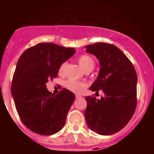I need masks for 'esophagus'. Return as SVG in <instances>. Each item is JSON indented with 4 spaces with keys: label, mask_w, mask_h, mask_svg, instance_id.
<instances>
[{
    "label": "esophagus",
    "mask_w": 154,
    "mask_h": 154,
    "mask_svg": "<svg viewBox=\"0 0 154 154\" xmlns=\"http://www.w3.org/2000/svg\"><path fill=\"white\" fill-rule=\"evenodd\" d=\"M75 97H76V98H81V95H76Z\"/></svg>",
    "instance_id": "34e87169"
}]
</instances>
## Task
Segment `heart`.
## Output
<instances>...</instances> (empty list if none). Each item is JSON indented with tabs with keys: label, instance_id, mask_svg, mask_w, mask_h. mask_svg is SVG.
<instances>
[{
	"label": "heart",
	"instance_id": "b5f03b06",
	"mask_svg": "<svg viewBox=\"0 0 154 154\" xmlns=\"http://www.w3.org/2000/svg\"><path fill=\"white\" fill-rule=\"evenodd\" d=\"M79 66L85 72H89L92 71L94 69L95 62V60L93 57L87 54H83L79 56L77 59ZM65 64L66 63H63L59 67V74H63V70H64ZM64 86L69 91L73 92L75 93H81L82 90L86 87V84L83 82H79V81H76L75 79H69L66 80L64 83Z\"/></svg>",
	"mask_w": 154,
	"mask_h": 154
}]
</instances>
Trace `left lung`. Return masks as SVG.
Segmentation results:
<instances>
[{"instance_id": "8db88e82", "label": "left lung", "mask_w": 154, "mask_h": 154, "mask_svg": "<svg viewBox=\"0 0 154 154\" xmlns=\"http://www.w3.org/2000/svg\"><path fill=\"white\" fill-rule=\"evenodd\" d=\"M86 51L99 60L100 69L91 91L104 95L100 100L87 96L85 117L91 130L102 135H113L125 128L137 106V76L133 64L112 44L86 45Z\"/></svg>"}]
</instances>
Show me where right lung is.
<instances>
[{"label": "right lung", "mask_w": 154, "mask_h": 154, "mask_svg": "<svg viewBox=\"0 0 154 154\" xmlns=\"http://www.w3.org/2000/svg\"><path fill=\"white\" fill-rule=\"evenodd\" d=\"M75 52L54 43H38L18 60L11 91L21 121L31 131L51 135L64 126L75 95L66 88L55 95L45 84L57 77L60 66Z\"/></svg>", "instance_id": "right-lung-1"}]
</instances>
